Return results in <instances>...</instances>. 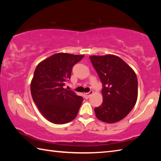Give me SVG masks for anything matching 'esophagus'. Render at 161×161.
I'll use <instances>...</instances> for the list:
<instances>
[{
	"label": "esophagus",
	"mask_w": 161,
	"mask_h": 161,
	"mask_svg": "<svg viewBox=\"0 0 161 161\" xmlns=\"http://www.w3.org/2000/svg\"><path fill=\"white\" fill-rule=\"evenodd\" d=\"M92 94H93V91H90L89 92H88V93H84L83 94V96L85 99H88V98L90 97Z\"/></svg>",
	"instance_id": "34e87169"
}]
</instances>
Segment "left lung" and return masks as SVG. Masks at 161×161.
Listing matches in <instances>:
<instances>
[{
    "instance_id": "1",
    "label": "left lung",
    "mask_w": 161,
    "mask_h": 161,
    "mask_svg": "<svg viewBox=\"0 0 161 161\" xmlns=\"http://www.w3.org/2000/svg\"><path fill=\"white\" fill-rule=\"evenodd\" d=\"M102 81L103 102L94 108L97 118L113 124L125 118L138 98V80L134 71L114 54L89 57Z\"/></svg>"
}]
</instances>
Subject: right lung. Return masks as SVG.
Segmentation results:
<instances>
[{
  "instance_id": "1",
  "label": "right lung",
  "mask_w": 161,
  "mask_h": 161,
  "mask_svg": "<svg viewBox=\"0 0 161 161\" xmlns=\"http://www.w3.org/2000/svg\"><path fill=\"white\" fill-rule=\"evenodd\" d=\"M83 54L57 53L40 62L31 84V95L45 118L55 124L69 123L77 116L83 98L64 88L74 65Z\"/></svg>"
}]
</instances>
